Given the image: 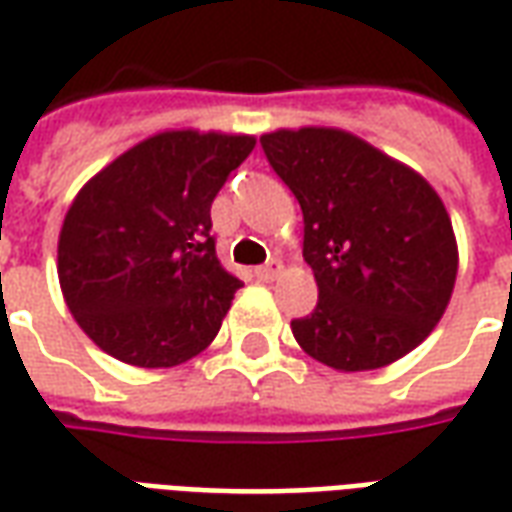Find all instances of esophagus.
<instances>
[{"mask_svg": "<svg viewBox=\"0 0 512 512\" xmlns=\"http://www.w3.org/2000/svg\"><path fill=\"white\" fill-rule=\"evenodd\" d=\"M255 277L260 282H271V279L279 277V263H271V266H260L255 268Z\"/></svg>", "mask_w": 512, "mask_h": 512, "instance_id": "obj_1", "label": "esophagus"}]
</instances>
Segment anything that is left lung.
I'll return each mask as SVG.
<instances>
[{"instance_id":"8db88e82","label":"left lung","mask_w":512,"mask_h":512,"mask_svg":"<svg viewBox=\"0 0 512 512\" xmlns=\"http://www.w3.org/2000/svg\"><path fill=\"white\" fill-rule=\"evenodd\" d=\"M304 213L318 304L290 321L323 365L362 373L414 351L450 304L458 246L450 213L414 169L340 128L260 136Z\"/></svg>"}]
</instances>
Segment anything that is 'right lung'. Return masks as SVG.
<instances>
[{"label": "right lung", "instance_id": "obj_1", "mask_svg": "<svg viewBox=\"0 0 512 512\" xmlns=\"http://www.w3.org/2000/svg\"><path fill=\"white\" fill-rule=\"evenodd\" d=\"M255 136L164 131L87 180L65 213L57 274L101 351L175 367L213 343L241 279L224 271L211 202Z\"/></svg>", "mask_w": 512, "mask_h": 512}]
</instances>
